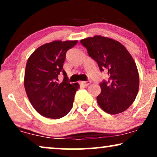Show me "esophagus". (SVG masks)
<instances>
[{
  "label": "esophagus",
  "instance_id": "34e87169",
  "mask_svg": "<svg viewBox=\"0 0 157 157\" xmlns=\"http://www.w3.org/2000/svg\"><path fill=\"white\" fill-rule=\"evenodd\" d=\"M80 83L83 86H87L91 83V81H80Z\"/></svg>",
  "mask_w": 157,
  "mask_h": 157
}]
</instances>
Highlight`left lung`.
Here are the masks:
<instances>
[{
  "label": "left lung",
  "instance_id": "1",
  "mask_svg": "<svg viewBox=\"0 0 157 157\" xmlns=\"http://www.w3.org/2000/svg\"><path fill=\"white\" fill-rule=\"evenodd\" d=\"M89 56L97 62L101 71H106L108 81L100 83L101 92L96 99L109 114L126 111L134 101L139 86L136 63L124 45L100 35L81 40Z\"/></svg>",
  "mask_w": 157,
  "mask_h": 157
}]
</instances>
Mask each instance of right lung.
Instances as JSON below:
<instances>
[{"instance_id": "obj_1", "label": "right lung", "mask_w": 157, "mask_h": 157, "mask_svg": "<svg viewBox=\"0 0 157 157\" xmlns=\"http://www.w3.org/2000/svg\"><path fill=\"white\" fill-rule=\"evenodd\" d=\"M78 40H54L34 51L25 66L24 87L36 111L43 117L58 119L65 117L73 107L78 83H69L63 69L66 53ZM60 72L63 82L57 83Z\"/></svg>"}]
</instances>
